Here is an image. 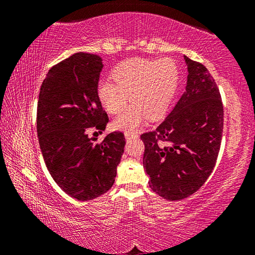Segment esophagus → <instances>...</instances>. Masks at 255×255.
<instances>
[{
  "mask_svg": "<svg viewBox=\"0 0 255 255\" xmlns=\"http://www.w3.org/2000/svg\"><path fill=\"white\" fill-rule=\"evenodd\" d=\"M125 138H126L127 140L135 139V138H137V135H133V133H130V132H125Z\"/></svg>",
  "mask_w": 255,
  "mask_h": 255,
  "instance_id": "34e87169",
  "label": "esophagus"
}]
</instances>
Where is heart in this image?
Listing matches in <instances>:
<instances>
[{
    "mask_svg": "<svg viewBox=\"0 0 255 255\" xmlns=\"http://www.w3.org/2000/svg\"><path fill=\"white\" fill-rule=\"evenodd\" d=\"M114 83L102 82L98 96L102 106L111 115L124 114L114 120L112 127L132 132L147 118L153 120L163 115L170 106L179 81V70L173 59H131L116 67Z\"/></svg>",
    "mask_w": 255,
    "mask_h": 255,
    "instance_id": "heart-1",
    "label": "heart"
}]
</instances>
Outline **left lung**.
<instances>
[{
	"mask_svg": "<svg viewBox=\"0 0 255 255\" xmlns=\"http://www.w3.org/2000/svg\"><path fill=\"white\" fill-rule=\"evenodd\" d=\"M182 97L164 122L140 139L149 187L164 199H184L209 178L223 136L224 109L215 80L202 64L184 55Z\"/></svg>",
	"mask_w": 255,
	"mask_h": 255,
	"instance_id": "obj_1",
	"label": "left lung"
}]
</instances>
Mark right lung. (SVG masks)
<instances>
[{
  "label": "right lung",
  "mask_w": 255,
  "mask_h": 255,
  "mask_svg": "<svg viewBox=\"0 0 255 255\" xmlns=\"http://www.w3.org/2000/svg\"><path fill=\"white\" fill-rule=\"evenodd\" d=\"M102 58L75 53L51 67L37 106V133L51 178L81 201L106 193L115 183L124 153V133H108L101 143L88 130H105L109 119L98 96ZM99 131V132H100Z\"/></svg>",
  "instance_id": "1"
}]
</instances>
